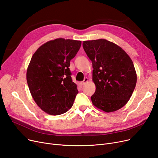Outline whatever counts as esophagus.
Here are the masks:
<instances>
[{
	"mask_svg": "<svg viewBox=\"0 0 158 158\" xmlns=\"http://www.w3.org/2000/svg\"><path fill=\"white\" fill-rule=\"evenodd\" d=\"M87 81H88V78H85L84 79V80L81 82V85H84L85 84L87 83Z\"/></svg>",
	"mask_w": 158,
	"mask_h": 158,
	"instance_id": "34e87169",
	"label": "esophagus"
}]
</instances>
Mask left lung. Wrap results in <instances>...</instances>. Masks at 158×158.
I'll return each mask as SVG.
<instances>
[{
    "label": "left lung",
    "instance_id": "obj_1",
    "mask_svg": "<svg viewBox=\"0 0 158 158\" xmlns=\"http://www.w3.org/2000/svg\"><path fill=\"white\" fill-rule=\"evenodd\" d=\"M83 48L93 67L96 91L91 98L93 104L106 112L121 109L136 84L131 58L122 48L106 39L84 41Z\"/></svg>",
    "mask_w": 158,
    "mask_h": 158
}]
</instances>
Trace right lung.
<instances>
[{
  "label": "right lung",
  "instance_id": "1",
  "mask_svg": "<svg viewBox=\"0 0 158 158\" xmlns=\"http://www.w3.org/2000/svg\"><path fill=\"white\" fill-rule=\"evenodd\" d=\"M81 44L62 38L50 40L35 51L29 62L26 79L30 93L37 106L49 114L65 113L78 93L69 67Z\"/></svg>",
  "mask_w": 158,
  "mask_h": 158
}]
</instances>
